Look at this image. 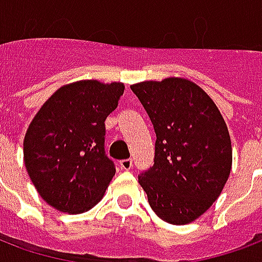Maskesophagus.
<instances>
[{"mask_svg":"<svg viewBox=\"0 0 262 262\" xmlns=\"http://www.w3.org/2000/svg\"><path fill=\"white\" fill-rule=\"evenodd\" d=\"M132 165H133V161H132V159H126V160H120L119 161V167L122 168V170H130Z\"/></svg>","mask_w":262,"mask_h":262,"instance_id":"34e87169","label":"esophagus"}]
</instances>
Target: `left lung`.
Listing matches in <instances>:
<instances>
[{
	"mask_svg": "<svg viewBox=\"0 0 262 262\" xmlns=\"http://www.w3.org/2000/svg\"><path fill=\"white\" fill-rule=\"evenodd\" d=\"M156 132L154 164L139 176L160 219L187 225L208 210L231 170L227 126L212 98L185 78L130 86Z\"/></svg>",
	"mask_w": 262,
	"mask_h": 262,
	"instance_id": "left-lung-1",
	"label": "left lung"
}]
</instances>
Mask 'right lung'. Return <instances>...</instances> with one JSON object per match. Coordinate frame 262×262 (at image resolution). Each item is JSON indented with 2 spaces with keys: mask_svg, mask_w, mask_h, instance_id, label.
Segmentation results:
<instances>
[{
  "mask_svg": "<svg viewBox=\"0 0 262 262\" xmlns=\"http://www.w3.org/2000/svg\"><path fill=\"white\" fill-rule=\"evenodd\" d=\"M123 91L122 82L67 84L31 122L24 161L39 195L54 209L82 213L102 199L116 171L105 154V119Z\"/></svg>",
  "mask_w": 262,
  "mask_h": 262,
  "instance_id": "obj_1",
  "label": "right lung"
}]
</instances>
